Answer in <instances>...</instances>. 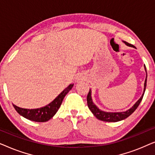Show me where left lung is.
Listing matches in <instances>:
<instances>
[{
  "instance_id": "obj_1",
  "label": "left lung",
  "mask_w": 155,
  "mask_h": 155,
  "mask_svg": "<svg viewBox=\"0 0 155 155\" xmlns=\"http://www.w3.org/2000/svg\"><path fill=\"white\" fill-rule=\"evenodd\" d=\"M125 44H126L127 46H132V47H135L134 46L132 45V44L128 43V42L124 41ZM145 71H146V67L145 66ZM146 85H147V77L145 78V87H144V92L143 95L139 99V100L137 101L136 103L133 105V107L132 108H130V109H128V111H124V112H117V113H111V112H105L103 111H101L99 110L98 108H97L96 106L94 104V103L92 102V97H91V90H90L89 91V93L87 94V105L89 109L92 113L94 114L95 117L97 118H98L99 120H102V121H106V122H117L119 121V120H124L125 118H128L129 116H130L133 112H134L138 106L140 104V103L141 102L142 99H143V95L145 94V91L146 89Z\"/></svg>"
}]
</instances>
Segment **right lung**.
<instances>
[{"instance_id": "1", "label": "right lung", "mask_w": 155, "mask_h": 155, "mask_svg": "<svg viewBox=\"0 0 155 155\" xmlns=\"http://www.w3.org/2000/svg\"><path fill=\"white\" fill-rule=\"evenodd\" d=\"M73 86V84H70L52 102H51L49 104L46 105V107L35 109H22V108L17 107L15 104H13V107L20 115L27 118V119L35 122L48 121L58 111L61 104H62L63 98L68 93L69 91L71 90Z\"/></svg>"}]
</instances>
